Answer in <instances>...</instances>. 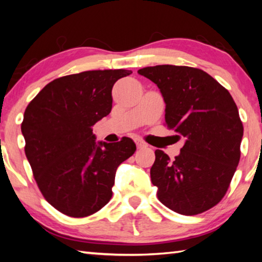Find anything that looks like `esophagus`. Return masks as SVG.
I'll return each mask as SVG.
<instances>
[{"label":"esophagus","mask_w":262,"mask_h":262,"mask_svg":"<svg viewBox=\"0 0 262 262\" xmlns=\"http://www.w3.org/2000/svg\"><path fill=\"white\" fill-rule=\"evenodd\" d=\"M136 145H137V149L147 148V144H145L144 142H142V141H136Z\"/></svg>","instance_id":"34e87169"}]
</instances>
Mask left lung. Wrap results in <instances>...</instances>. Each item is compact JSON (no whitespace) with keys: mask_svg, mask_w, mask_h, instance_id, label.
<instances>
[{"mask_svg":"<svg viewBox=\"0 0 262 262\" xmlns=\"http://www.w3.org/2000/svg\"><path fill=\"white\" fill-rule=\"evenodd\" d=\"M137 73L157 84L166 104L165 126L186 139L174 161L155 151L150 177L158 200L181 215L207 211L227 194L241 159L244 127L236 103L201 69L162 64Z\"/></svg>","mask_w":262,"mask_h":262,"instance_id":"1","label":"left lung"}]
</instances>
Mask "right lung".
I'll use <instances>...</instances> for the list:
<instances>
[{"mask_svg": "<svg viewBox=\"0 0 262 262\" xmlns=\"http://www.w3.org/2000/svg\"><path fill=\"white\" fill-rule=\"evenodd\" d=\"M132 70H90L56 78L30 101L21 133L39 189L51 206L86 217L112 198L115 172L135 152L129 137L96 143L92 126L112 110V88Z\"/></svg>", "mask_w": 262, "mask_h": 262, "instance_id": "1", "label": "right lung"}]
</instances>
